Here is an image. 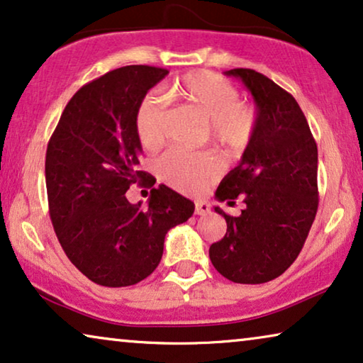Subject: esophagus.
Returning <instances> with one entry per match:
<instances>
[{
  "label": "esophagus",
  "mask_w": 363,
  "mask_h": 363,
  "mask_svg": "<svg viewBox=\"0 0 363 363\" xmlns=\"http://www.w3.org/2000/svg\"><path fill=\"white\" fill-rule=\"evenodd\" d=\"M194 212H196L197 216H206V213L211 212V203H207V202H203V201H197Z\"/></svg>",
  "instance_id": "1"
}]
</instances>
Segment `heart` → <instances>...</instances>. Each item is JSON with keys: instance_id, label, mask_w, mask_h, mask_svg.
I'll list each match as a JSON object with an SVG mask.
<instances>
[{"instance_id": "obj_1", "label": "heart", "mask_w": 363, "mask_h": 363, "mask_svg": "<svg viewBox=\"0 0 363 363\" xmlns=\"http://www.w3.org/2000/svg\"><path fill=\"white\" fill-rule=\"evenodd\" d=\"M167 96L182 100L208 121V138L227 155L240 156L253 141L258 111L240 100V91L222 75L196 70L167 89ZM136 131L141 145L156 150L166 141V108L160 96L143 100L136 113ZM220 161L208 152L171 150L161 157L160 174L171 187L186 194L207 189L220 176Z\"/></svg>"}]
</instances>
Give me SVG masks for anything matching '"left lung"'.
I'll list each match as a JSON object with an SVG mask.
<instances>
[{
  "label": "left lung",
  "mask_w": 363,
  "mask_h": 363,
  "mask_svg": "<svg viewBox=\"0 0 363 363\" xmlns=\"http://www.w3.org/2000/svg\"><path fill=\"white\" fill-rule=\"evenodd\" d=\"M252 91L258 128L240 164L223 177L216 197L243 199L242 216L225 217L227 232L208 257L233 283L272 281L288 269L308 238L319 206L318 145L294 96L267 75L232 69Z\"/></svg>",
  "instance_id": "1"
}]
</instances>
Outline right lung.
<instances>
[{
	"mask_svg": "<svg viewBox=\"0 0 363 363\" xmlns=\"http://www.w3.org/2000/svg\"><path fill=\"white\" fill-rule=\"evenodd\" d=\"M169 70L126 65L85 84L69 100L45 152L49 216L59 243L90 281L121 288L155 272L169 228L194 202L140 171L136 113ZM135 183L151 188L147 208L130 204Z\"/></svg>",
	"mask_w": 363,
	"mask_h": 363,
	"instance_id": "1",
	"label": "right lung"
}]
</instances>
